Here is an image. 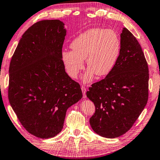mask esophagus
Here are the masks:
<instances>
[{
	"mask_svg": "<svg viewBox=\"0 0 160 160\" xmlns=\"http://www.w3.org/2000/svg\"><path fill=\"white\" fill-rule=\"evenodd\" d=\"M81 89H82V91L83 98L85 99V98H86V88H85V87H82Z\"/></svg>",
	"mask_w": 160,
	"mask_h": 160,
	"instance_id": "34e87169",
	"label": "esophagus"
}]
</instances>
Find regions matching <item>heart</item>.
<instances>
[{
  "mask_svg": "<svg viewBox=\"0 0 160 160\" xmlns=\"http://www.w3.org/2000/svg\"><path fill=\"white\" fill-rule=\"evenodd\" d=\"M72 50H63L61 58L68 75L76 78L84 68V59L89 67L83 75L85 83L92 81L94 74L106 76L114 68L120 56L121 39L112 29H88L72 40Z\"/></svg>",
  "mask_w": 160,
  "mask_h": 160,
  "instance_id": "heart-1",
  "label": "heart"
}]
</instances>
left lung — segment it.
Here are the masks:
<instances>
[{
	"instance_id": "1",
	"label": "left lung",
	"mask_w": 160,
	"mask_h": 160,
	"mask_svg": "<svg viewBox=\"0 0 160 160\" xmlns=\"http://www.w3.org/2000/svg\"><path fill=\"white\" fill-rule=\"evenodd\" d=\"M121 50L117 63L104 79L94 83L87 97L95 113L90 119L100 136L114 138L129 131L148 99L149 70L142 48L128 29L121 34Z\"/></svg>"
}]
</instances>
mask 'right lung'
I'll return each mask as SVG.
<instances>
[{
  "label": "right lung",
  "instance_id": "obj_1",
  "mask_svg": "<svg viewBox=\"0 0 160 160\" xmlns=\"http://www.w3.org/2000/svg\"><path fill=\"white\" fill-rule=\"evenodd\" d=\"M66 35L63 22H37L22 36L10 63V104L24 128L40 138L58 134L67 109L82 97L62 61Z\"/></svg>",
  "mask_w": 160,
  "mask_h": 160
}]
</instances>
